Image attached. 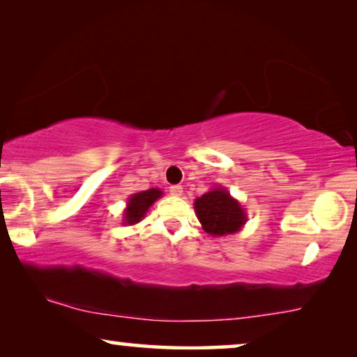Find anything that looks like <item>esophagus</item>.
I'll use <instances>...</instances> for the list:
<instances>
[{
  "label": "esophagus",
  "instance_id": "obj_1",
  "mask_svg": "<svg viewBox=\"0 0 357 357\" xmlns=\"http://www.w3.org/2000/svg\"><path fill=\"white\" fill-rule=\"evenodd\" d=\"M169 193L172 195V197H182L183 187H182V185H172V187L169 188Z\"/></svg>",
  "mask_w": 357,
  "mask_h": 357
}]
</instances>
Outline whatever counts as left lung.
Returning a JSON list of instances; mask_svg holds the SVG:
<instances>
[{"mask_svg": "<svg viewBox=\"0 0 357 357\" xmlns=\"http://www.w3.org/2000/svg\"><path fill=\"white\" fill-rule=\"evenodd\" d=\"M195 213L204 231L211 236H227L241 231L247 221V214L237 199H234L224 187L213 188L195 199Z\"/></svg>", "mask_w": 357, "mask_h": 357, "instance_id": "obj_1", "label": "left lung"}]
</instances>
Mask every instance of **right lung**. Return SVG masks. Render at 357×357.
I'll list each match as a JSON object with an SVG mask.
<instances>
[{"instance_id":"1","label":"right lung","mask_w":357,"mask_h":357,"mask_svg":"<svg viewBox=\"0 0 357 357\" xmlns=\"http://www.w3.org/2000/svg\"><path fill=\"white\" fill-rule=\"evenodd\" d=\"M162 197V192L159 188H151L146 192H139L131 195L128 198V204H126L125 214H123V224L126 226H133V224L139 222L148 213V209L153 206L158 198Z\"/></svg>"}]
</instances>
